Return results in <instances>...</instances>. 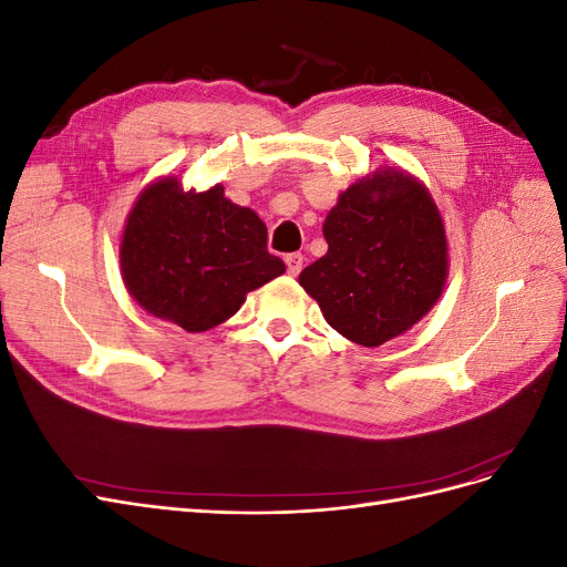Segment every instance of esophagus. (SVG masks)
Returning a JSON list of instances; mask_svg holds the SVG:
<instances>
[{
  "instance_id": "esophagus-1",
  "label": "esophagus",
  "mask_w": 567,
  "mask_h": 567,
  "mask_svg": "<svg viewBox=\"0 0 567 567\" xmlns=\"http://www.w3.org/2000/svg\"><path fill=\"white\" fill-rule=\"evenodd\" d=\"M286 267L290 277H298L300 269H302V255L300 252H290L286 255Z\"/></svg>"
}]
</instances>
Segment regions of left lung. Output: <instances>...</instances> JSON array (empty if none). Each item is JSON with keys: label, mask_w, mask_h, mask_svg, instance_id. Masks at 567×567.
Wrapping results in <instances>:
<instances>
[{"label": "left lung", "mask_w": 567, "mask_h": 567, "mask_svg": "<svg viewBox=\"0 0 567 567\" xmlns=\"http://www.w3.org/2000/svg\"><path fill=\"white\" fill-rule=\"evenodd\" d=\"M323 257L300 274L333 329L379 348L421 321L447 281V236L427 188L404 169H375L326 215Z\"/></svg>", "instance_id": "left-lung-1"}]
</instances>
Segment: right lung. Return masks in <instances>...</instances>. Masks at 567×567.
I'll use <instances>...</instances> for the list:
<instances>
[{
    "mask_svg": "<svg viewBox=\"0 0 567 567\" xmlns=\"http://www.w3.org/2000/svg\"><path fill=\"white\" fill-rule=\"evenodd\" d=\"M120 269L148 315L200 333L234 317L286 265L267 250L265 221L225 198V186L198 194L163 177L127 215Z\"/></svg>",
    "mask_w": 567,
    "mask_h": 567,
    "instance_id": "add662e5",
    "label": "right lung"
}]
</instances>
